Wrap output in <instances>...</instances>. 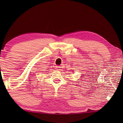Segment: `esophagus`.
Here are the masks:
<instances>
[{
    "label": "esophagus",
    "mask_w": 123,
    "mask_h": 123,
    "mask_svg": "<svg viewBox=\"0 0 123 123\" xmlns=\"http://www.w3.org/2000/svg\"><path fill=\"white\" fill-rule=\"evenodd\" d=\"M60 67L59 66H56V70H60Z\"/></svg>",
    "instance_id": "1"
}]
</instances>
